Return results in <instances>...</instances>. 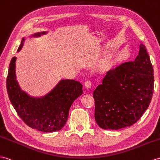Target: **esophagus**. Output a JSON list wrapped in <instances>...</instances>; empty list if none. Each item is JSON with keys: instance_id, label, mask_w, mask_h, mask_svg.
I'll return each mask as SVG.
<instances>
[{"instance_id": "esophagus-1", "label": "esophagus", "mask_w": 160, "mask_h": 160, "mask_svg": "<svg viewBox=\"0 0 160 160\" xmlns=\"http://www.w3.org/2000/svg\"><path fill=\"white\" fill-rule=\"evenodd\" d=\"M92 86V82L90 80L86 81L84 82V87L87 88H91Z\"/></svg>"}]
</instances>
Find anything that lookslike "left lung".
<instances>
[{"mask_svg": "<svg viewBox=\"0 0 160 160\" xmlns=\"http://www.w3.org/2000/svg\"><path fill=\"white\" fill-rule=\"evenodd\" d=\"M153 86L152 64L146 47L141 43L134 61L110 69L94 91L97 124L105 130L135 124L149 107Z\"/></svg>", "mask_w": 160, "mask_h": 160, "instance_id": "left-lung-1", "label": "left lung"}]
</instances>
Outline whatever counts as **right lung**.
Here are the masks:
<instances>
[{
    "mask_svg": "<svg viewBox=\"0 0 160 160\" xmlns=\"http://www.w3.org/2000/svg\"><path fill=\"white\" fill-rule=\"evenodd\" d=\"M47 33L38 32L30 37H39ZM25 40L26 37L22 38L18 52L23 47ZM16 59L14 57L11 61L7 89L18 116L32 128L44 132L60 130L66 124L73 102L83 93L82 85L73 80H61L47 95L40 97L30 96L21 88L16 79Z\"/></svg>",
    "mask_w": 160,
    "mask_h": 160,
    "instance_id": "obj_1",
    "label": "right lung"
}]
</instances>
